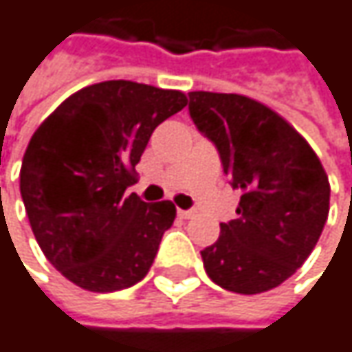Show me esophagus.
<instances>
[{"label":"esophagus","instance_id":"esophagus-1","mask_svg":"<svg viewBox=\"0 0 352 352\" xmlns=\"http://www.w3.org/2000/svg\"><path fill=\"white\" fill-rule=\"evenodd\" d=\"M193 214H195V210H193V208H189V210H177V216H179V218H183V220L191 218Z\"/></svg>","mask_w":352,"mask_h":352}]
</instances>
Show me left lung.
<instances>
[{
    "instance_id": "1",
    "label": "left lung",
    "mask_w": 352,
    "mask_h": 352,
    "mask_svg": "<svg viewBox=\"0 0 352 352\" xmlns=\"http://www.w3.org/2000/svg\"><path fill=\"white\" fill-rule=\"evenodd\" d=\"M195 128L216 146L239 218L201 250L208 277L234 294H261L292 277L328 218L330 185L310 144L273 109L236 94H189Z\"/></svg>"
}]
</instances>
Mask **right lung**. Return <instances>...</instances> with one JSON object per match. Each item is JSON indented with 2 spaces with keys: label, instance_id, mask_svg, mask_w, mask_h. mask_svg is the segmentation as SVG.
I'll use <instances>...</instances> for the list:
<instances>
[{
  "label": "right lung",
  "instance_id": "add662e5",
  "mask_svg": "<svg viewBox=\"0 0 352 352\" xmlns=\"http://www.w3.org/2000/svg\"><path fill=\"white\" fill-rule=\"evenodd\" d=\"M185 106L181 91L118 79L73 94L38 126L20 193L36 243L75 285L107 294L148 273L175 206L124 191L155 128Z\"/></svg>",
  "mask_w": 352,
  "mask_h": 352
}]
</instances>
